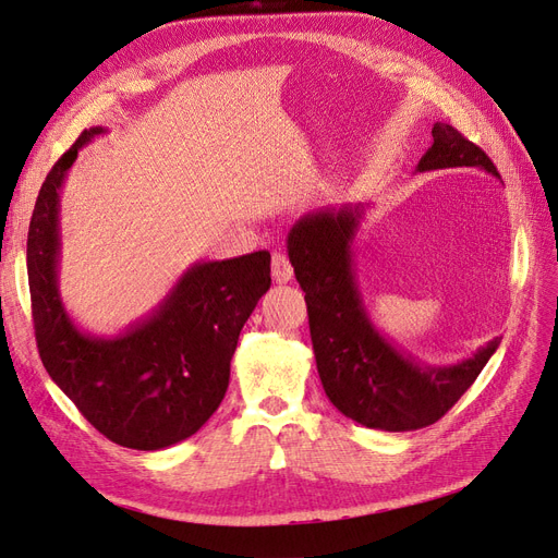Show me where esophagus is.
Returning <instances> with one entry per match:
<instances>
[{"label":"esophagus","instance_id":"esophagus-1","mask_svg":"<svg viewBox=\"0 0 558 558\" xmlns=\"http://www.w3.org/2000/svg\"><path fill=\"white\" fill-rule=\"evenodd\" d=\"M272 277L277 283H289L293 279V265L286 258V253H275L272 256Z\"/></svg>","mask_w":558,"mask_h":558}]
</instances>
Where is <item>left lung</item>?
Listing matches in <instances>:
<instances>
[{
    "label": "left lung",
    "instance_id": "obj_1",
    "mask_svg": "<svg viewBox=\"0 0 558 558\" xmlns=\"http://www.w3.org/2000/svg\"><path fill=\"white\" fill-rule=\"evenodd\" d=\"M480 167L498 177L484 150L447 125H433V144L416 172ZM365 205L318 209L298 218L289 232V258L305 291L310 332L320 384L330 402L356 424L379 430H416L442 418L494 356L500 340L453 365H421L375 328L363 305L353 240Z\"/></svg>",
    "mask_w": 558,
    "mask_h": 558
}]
</instances>
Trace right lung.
Masks as SVG:
<instances>
[{
    "mask_svg": "<svg viewBox=\"0 0 558 558\" xmlns=\"http://www.w3.org/2000/svg\"><path fill=\"white\" fill-rule=\"evenodd\" d=\"M105 132L83 130L39 191L27 232L32 318L46 373L78 412L116 445L158 451L197 433L221 404L240 332L272 283L269 253L195 263L128 330L83 332L58 286L60 189L78 150Z\"/></svg>",
    "mask_w": 558,
    "mask_h": 558,
    "instance_id": "add662e5",
    "label": "right lung"
}]
</instances>
